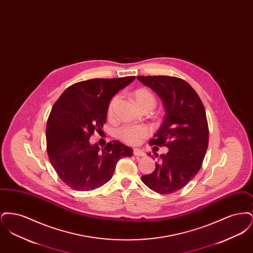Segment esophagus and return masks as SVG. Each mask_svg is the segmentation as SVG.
<instances>
[{
    "label": "esophagus",
    "instance_id": "obj_1",
    "mask_svg": "<svg viewBox=\"0 0 253 253\" xmlns=\"http://www.w3.org/2000/svg\"><path fill=\"white\" fill-rule=\"evenodd\" d=\"M132 154L135 157H144L145 156L144 152L142 150H140V149H133Z\"/></svg>",
    "mask_w": 253,
    "mask_h": 253
}]
</instances>
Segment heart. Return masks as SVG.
<instances>
[{
    "label": "heart",
    "mask_w": 253,
    "mask_h": 253,
    "mask_svg": "<svg viewBox=\"0 0 253 253\" xmlns=\"http://www.w3.org/2000/svg\"><path fill=\"white\" fill-rule=\"evenodd\" d=\"M132 96L136 104L141 109L146 107L154 108L156 105V97L153 93L146 88H138L132 92ZM120 101V95H115L108 103L107 116L112 118L117 104ZM151 133V129L146 125H124L121 127L117 135L121 141L129 145L140 144Z\"/></svg>",
    "instance_id": "b5f03b06"
}]
</instances>
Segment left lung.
<instances>
[{"mask_svg":"<svg viewBox=\"0 0 253 253\" xmlns=\"http://www.w3.org/2000/svg\"><path fill=\"white\" fill-rule=\"evenodd\" d=\"M136 78L157 93L166 110L159 130L149 143L169 149L166 155H160L156 169L142 175L141 180L156 193H175L193 179L204 160L209 145L204 105L193 87L182 79L169 76Z\"/></svg>","mask_w":253,"mask_h":253,"instance_id":"8db88e82","label":"left lung"}]
</instances>
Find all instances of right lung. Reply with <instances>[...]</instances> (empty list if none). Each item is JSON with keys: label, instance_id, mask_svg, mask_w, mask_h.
I'll return each instance as SVG.
<instances>
[{"label": "right lung", "instance_id": "add662e5", "mask_svg": "<svg viewBox=\"0 0 253 253\" xmlns=\"http://www.w3.org/2000/svg\"><path fill=\"white\" fill-rule=\"evenodd\" d=\"M134 79L80 82L69 86L53 105L46 124V150L57 174L73 190L101 187L112 178L121 158L132 157V149L118 140L100 151L89 139L94 132H102L110 99Z\"/></svg>", "mask_w": 253, "mask_h": 253}]
</instances>
